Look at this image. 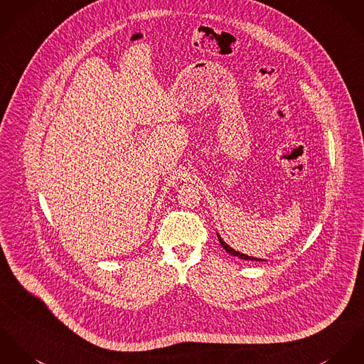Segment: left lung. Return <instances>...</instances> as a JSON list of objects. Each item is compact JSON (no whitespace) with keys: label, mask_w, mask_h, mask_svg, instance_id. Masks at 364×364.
Here are the masks:
<instances>
[{"label":"left lung","mask_w":364,"mask_h":364,"mask_svg":"<svg viewBox=\"0 0 364 364\" xmlns=\"http://www.w3.org/2000/svg\"><path fill=\"white\" fill-rule=\"evenodd\" d=\"M219 237V241H220V244H222V247H223L225 251L228 252L230 255H232V256H237V257H241V259H245V260H256V262H262L263 259H257V257H252V256H247V255H244V253H240V252L234 251L231 247H228L225 242H224L223 240L220 238V235H218Z\"/></svg>","instance_id":"obj_1"}]
</instances>
